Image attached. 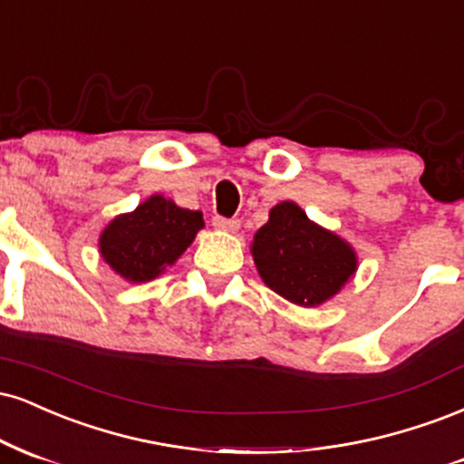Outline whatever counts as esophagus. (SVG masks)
<instances>
[{
  "mask_svg": "<svg viewBox=\"0 0 464 464\" xmlns=\"http://www.w3.org/2000/svg\"><path fill=\"white\" fill-rule=\"evenodd\" d=\"M212 226H215L217 230H223V232H237L238 227H241V221L226 219V217H215V219H212Z\"/></svg>",
  "mask_w": 464,
  "mask_h": 464,
  "instance_id": "obj_1",
  "label": "esophagus"
}]
</instances>
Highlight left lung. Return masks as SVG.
<instances>
[{"instance_id": "left-lung-1", "label": "left lung", "mask_w": 464, "mask_h": 464, "mask_svg": "<svg viewBox=\"0 0 464 464\" xmlns=\"http://www.w3.org/2000/svg\"><path fill=\"white\" fill-rule=\"evenodd\" d=\"M252 256L265 285L297 306L328 302L358 266L352 245L310 221L295 201L271 208L256 232Z\"/></svg>"}]
</instances>
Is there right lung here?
Listing matches in <instances>:
<instances>
[{
	"mask_svg": "<svg viewBox=\"0 0 464 464\" xmlns=\"http://www.w3.org/2000/svg\"><path fill=\"white\" fill-rule=\"evenodd\" d=\"M204 227L199 210L179 208L162 195L114 217L100 237L102 258L128 282H150L173 265Z\"/></svg>",
	"mask_w": 464,
	"mask_h": 464,
	"instance_id": "obj_1",
	"label": "right lung"
}]
</instances>
